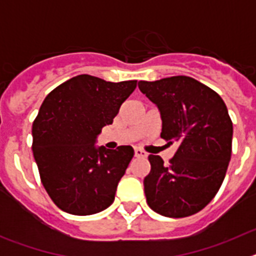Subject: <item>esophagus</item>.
Instances as JSON below:
<instances>
[{"mask_svg":"<svg viewBox=\"0 0 256 256\" xmlns=\"http://www.w3.org/2000/svg\"><path fill=\"white\" fill-rule=\"evenodd\" d=\"M134 156L136 158H142V159H144V158H146L148 155H146L142 150H140V148H134Z\"/></svg>","mask_w":256,"mask_h":256,"instance_id":"34e87169","label":"esophagus"}]
</instances>
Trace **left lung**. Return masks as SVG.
Returning <instances> with one entry per match:
<instances>
[{
  "label": "left lung",
  "instance_id": "obj_1",
  "mask_svg": "<svg viewBox=\"0 0 256 256\" xmlns=\"http://www.w3.org/2000/svg\"><path fill=\"white\" fill-rule=\"evenodd\" d=\"M138 88L160 110L162 138L178 142L169 165L148 156L151 170L144 180L148 206L169 218L196 214L216 195L230 164L234 126L227 106L191 76L140 80Z\"/></svg>",
  "mask_w": 256,
  "mask_h": 256
}]
</instances>
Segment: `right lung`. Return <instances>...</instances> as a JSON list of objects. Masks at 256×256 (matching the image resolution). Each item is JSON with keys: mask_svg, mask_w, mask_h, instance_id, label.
<instances>
[{"mask_svg": "<svg viewBox=\"0 0 256 256\" xmlns=\"http://www.w3.org/2000/svg\"><path fill=\"white\" fill-rule=\"evenodd\" d=\"M136 86L137 80L112 83L80 74L50 92L40 105L32 148L40 182L61 210L90 216L112 204L134 151L96 148L94 142Z\"/></svg>", "mask_w": 256, "mask_h": 256, "instance_id": "add662e5", "label": "right lung"}]
</instances>
